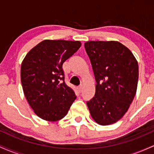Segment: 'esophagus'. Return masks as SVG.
<instances>
[{"instance_id":"obj_1","label":"esophagus","mask_w":154,"mask_h":154,"mask_svg":"<svg viewBox=\"0 0 154 154\" xmlns=\"http://www.w3.org/2000/svg\"><path fill=\"white\" fill-rule=\"evenodd\" d=\"M77 91H78L79 93H81V92H82V91L83 85H80L78 86V87H77Z\"/></svg>"}]
</instances>
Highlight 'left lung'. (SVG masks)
I'll return each instance as SVG.
<instances>
[{
	"instance_id": "obj_1",
	"label": "left lung",
	"mask_w": 154,
	"mask_h": 154,
	"mask_svg": "<svg viewBox=\"0 0 154 154\" xmlns=\"http://www.w3.org/2000/svg\"><path fill=\"white\" fill-rule=\"evenodd\" d=\"M85 48L97 82L95 96L87 102L91 115L98 125L116 123L135 98L138 81L137 60L118 41H88Z\"/></svg>"
}]
</instances>
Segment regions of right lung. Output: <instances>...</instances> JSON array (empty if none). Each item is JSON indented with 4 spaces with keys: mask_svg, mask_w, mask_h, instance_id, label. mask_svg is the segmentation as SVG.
Here are the masks:
<instances>
[{
    "mask_svg": "<svg viewBox=\"0 0 154 154\" xmlns=\"http://www.w3.org/2000/svg\"><path fill=\"white\" fill-rule=\"evenodd\" d=\"M81 46L79 41L45 40L22 61L21 82L27 102L39 117L49 122L64 117L76 99L64 82L62 65Z\"/></svg>",
    "mask_w": 154,
    "mask_h": 154,
    "instance_id": "add662e5",
    "label": "right lung"
}]
</instances>
